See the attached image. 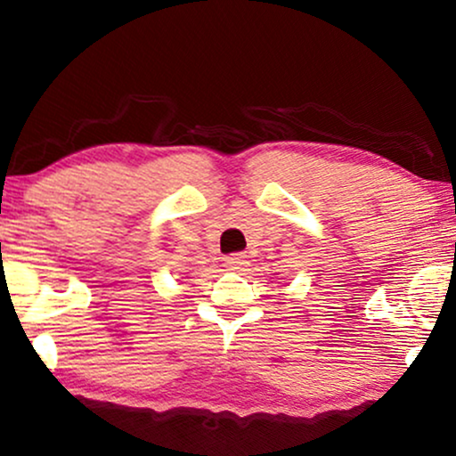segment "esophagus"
<instances>
[{
	"label": "esophagus",
	"instance_id": "esophagus-1",
	"mask_svg": "<svg viewBox=\"0 0 456 456\" xmlns=\"http://www.w3.org/2000/svg\"><path fill=\"white\" fill-rule=\"evenodd\" d=\"M246 256L244 254H232V256L224 258V266H227L229 271H241L246 266Z\"/></svg>",
	"mask_w": 456,
	"mask_h": 456
}]
</instances>
